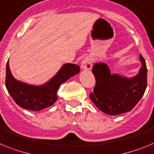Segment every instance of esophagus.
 Instances as JSON below:
<instances>
[{
  "instance_id": "obj_1",
  "label": "esophagus",
  "mask_w": 154,
  "mask_h": 154,
  "mask_svg": "<svg viewBox=\"0 0 154 154\" xmlns=\"http://www.w3.org/2000/svg\"><path fill=\"white\" fill-rule=\"evenodd\" d=\"M92 63H93V60L91 57H85L84 59L82 60V68L86 70H90L91 68H92Z\"/></svg>"
}]
</instances>
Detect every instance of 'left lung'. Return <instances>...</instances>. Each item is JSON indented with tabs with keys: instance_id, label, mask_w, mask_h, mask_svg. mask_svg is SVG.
Here are the masks:
<instances>
[{
	"instance_id": "1",
	"label": "left lung",
	"mask_w": 154,
	"mask_h": 154,
	"mask_svg": "<svg viewBox=\"0 0 154 154\" xmlns=\"http://www.w3.org/2000/svg\"><path fill=\"white\" fill-rule=\"evenodd\" d=\"M139 72L133 78L112 75L106 63H96L93 67L96 84L90 98L104 113L119 115L131 111L140 101L147 86V68L140 54Z\"/></svg>"
}]
</instances>
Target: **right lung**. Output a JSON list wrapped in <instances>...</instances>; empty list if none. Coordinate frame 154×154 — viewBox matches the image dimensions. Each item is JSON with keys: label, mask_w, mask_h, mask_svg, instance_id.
Returning a JSON list of instances; mask_svg holds the SVG:
<instances>
[{"label": "right lung", "mask_w": 154, "mask_h": 154, "mask_svg": "<svg viewBox=\"0 0 154 154\" xmlns=\"http://www.w3.org/2000/svg\"><path fill=\"white\" fill-rule=\"evenodd\" d=\"M80 68L74 63H65L51 80L42 86H33L18 81L6 65L5 86L15 102L20 107L31 111H39L53 105L57 100L60 86L79 72Z\"/></svg>", "instance_id": "add662e5"}]
</instances>
